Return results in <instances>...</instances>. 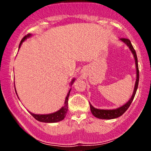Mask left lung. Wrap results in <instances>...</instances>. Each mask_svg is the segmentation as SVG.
Instances as JSON below:
<instances>
[{
    "label": "left lung",
    "instance_id": "1",
    "mask_svg": "<svg viewBox=\"0 0 151 151\" xmlns=\"http://www.w3.org/2000/svg\"><path fill=\"white\" fill-rule=\"evenodd\" d=\"M121 42L124 43L129 47L130 50L132 52L133 58L135 60V65H136V82H135V86L134 89H133V92L132 93V96L130 98V99L126 102V104H124V105L121 106L120 107H118L116 109H96L91 104L89 103L90 105V109H91V114H93L96 118L100 119H114L119 118L121 116H122L125 112L127 111V109L129 108L130 105L132 103L133 99H134L135 95H136L137 89H138V81H139V71H138V59H137V55L135 51L134 48L132 46L131 41L129 39H126V38H121L120 39Z\"/></svg>",
    "mask_w": 151,
    "mask_h": 151
}]
</instances>
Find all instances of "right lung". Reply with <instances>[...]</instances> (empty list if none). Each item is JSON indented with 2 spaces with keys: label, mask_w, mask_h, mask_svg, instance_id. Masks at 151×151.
Listing matches in <instances>:
<instances>
[{
  "label": "right lung",
  "mask_w": 151,
  "mask_h": 151,
  "mask_svg": "<svg viewBox=\"0 0 151 151\" xmlns=\"http://www.w3.org/2000/svg\"><path fill=\"white\" fill-rule=\"evenodd\" d=\"M32 35V34H28L27 35L25 36V37L22 38L21 42L20 43V45H19V48L21 47V45L22 44V42H23L26 39L30 37ZM74 81H75V78H73L72 80L70 82V86H72V84H73ZM71 89H72L70 88V91H69L67 96H66L64 106L60 109V110H58V111L54 112V113H51V114H35L32 113V112L30 111H29V113H30L31 115H32V116L36 119V120H37L38 121H40V122L56 123V122H59V121H62L65 118L67 113V110H68V98H69V96H70ZM15 92H16L15 86ZM16 94L17 96H18V93H17V92H16Z\"/></svg>",
  "instance_id": "right-lung-1"
}]
</instances>
